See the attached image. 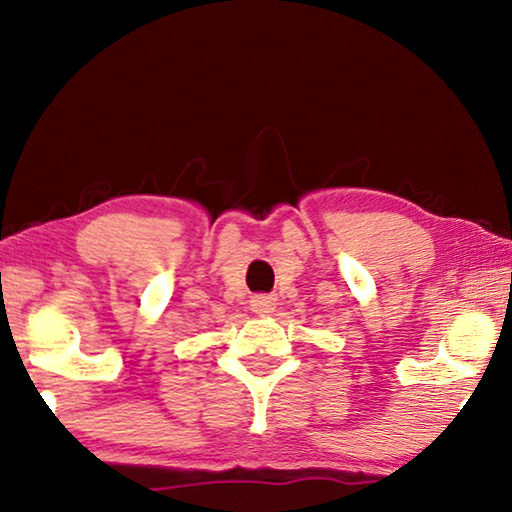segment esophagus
Segmentation results:
<instances>
[{
    "mask_svg": "<svg viewBox=\"0 0 512 512\" xmlns=\"http://www.w3.org/2000/svg\"><path fill=\"white\" fill-rule=\"evenodd\" d=\"M275 305H277V302H275L273 296H255L253 300H250V309H253L255 314H259V316L273 314Z\"/></svg>",
    "mask_w": 512,
    "mask_h": 512,
    "instance_id": "1",
    "label": "esophagus"
}]
</instances>
